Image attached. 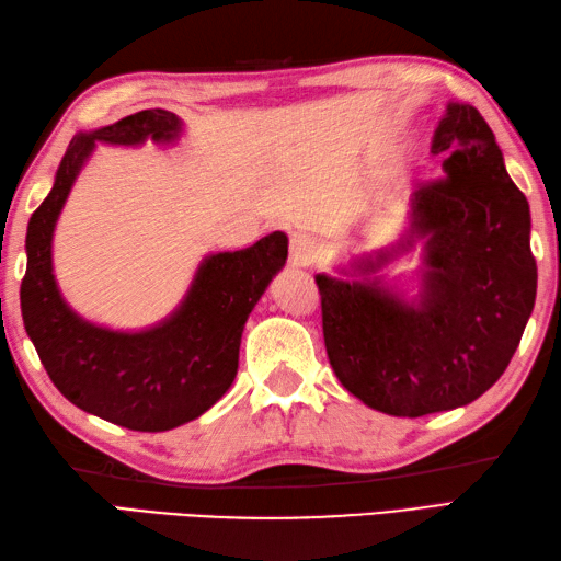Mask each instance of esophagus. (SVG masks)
Wrapping results in <instances>:
<instances>
[{
	"mask_svg": "<svg viewBox=\"0 0 561 561\" xmlns=\"http://www.w3.org/2000/svg\"><path fill=\"white\" fill-rule=\"evenodd\" d=\"M316 253H318V245H316V241H313L311 236L299 233V236L291 238V245H289L291 267H296V270L311 267L313 260H316Z\"/></svg>",
	"mask_w": 561,
	"mask_h": 561,
	"instance_id": "1",
	"label": "esophagus"
}]
</instances>
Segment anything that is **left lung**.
I'll return each instance as SVG.
<instances>
[{
	"label": "left lung",
	"instance_id": "left-lung-1",
	"mask_svg": "<svg viewBox=\"0 0 561 561\" xmlns=\"http://www.w3.org/2000/svg\"><path fill=\"white\" fill-rule=\"evenodd\" d=\"M432 153L448 157L446 178L414 190L396 241L316 274L332 371L392 416L448 412L490 390L538 291L528 199L474 105L446 103ZM416 244L421 267L388 280Z\"/></svg>",
	"mask_w": 561,
	"mask_h": 561
}]
</instances>
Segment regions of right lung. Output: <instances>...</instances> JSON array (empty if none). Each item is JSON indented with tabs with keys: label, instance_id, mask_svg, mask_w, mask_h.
Segmentation results:
<instances>
[{
	"label": "right lung",
	"instance_id": "1",
	"mask_svg": "<svg viewBox=\"0 0 561 561\" xmlns=\"http://www.w3.org/2000/svg\"><path fill=\"white\" fill-rule=\"evenodd\" d=\"M185 133L171 111H141L69 141L53 190L26 233L21 316L47 376L79 410L133 432H169L224 398L238 371L248 316L282 272L287 233L274 231L233 253L202 257L185 296L161 323L113 330L91 323L57 287L53 238L59 214L96 145H178Z\"/></svg>",
	"mask_w": 561,
	"mask_h": 561
}]
</instances>
